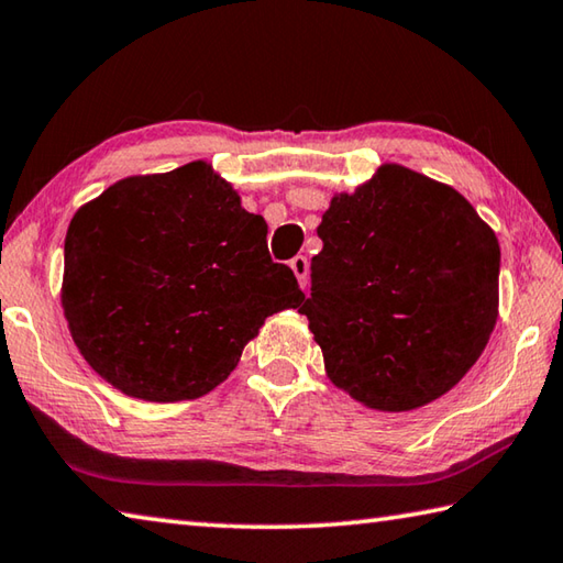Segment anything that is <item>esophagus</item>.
Listing matches in <instances>:
<instances>
[{"instance_id":"obj_1","label":"esophagus","mask_w":563,"mask_h":563,"mask_svg":"<svg viewBox=\"0 0 563 563\" xmlns=\"http://www.w3.org/2000/svg\"><path fill=\"white\" fill-rule=\"evenodd\" d=\"M290 268H292L295 275H298L302 288H308V285H310V263H308V258H305V255H295V258L290 261Z\"/></svg>"}]
</instances>
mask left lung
Returning a JSON list of instances; mask_svg holds the SVG:
<instances>
[{"mask_svg": "<svg viewBox=\"0 0 563 563\" xmlns=\"http://www.w3.org/2000/svg\"><path fill=\"white\" fill-rule=\"evenodd\" d=\"M300 312L334 386L413 411L463 379L497 322L499 243L448 184L384 165L317 227Z\"/></svg>", "mask_w": 563, "mask_h": 563, "instance_id": "left-lung-1", "label": "left lung"}]
</instances>
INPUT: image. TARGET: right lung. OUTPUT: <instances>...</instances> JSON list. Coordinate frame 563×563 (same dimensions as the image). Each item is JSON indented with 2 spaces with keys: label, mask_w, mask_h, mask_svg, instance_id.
<instances>
[{
  "label": "right lung",
  "mask_w": 563,
  "mask_h": 563,
  "mask_svg": "<svg viewBox=\"0 0 563 563\" xmlns=\"http://www.w3.org/2000/svg\"><path fill=\"white\" fill-rule=\"evenodd\" d=\"M265 236L207 162L112 184L66 233L60 302L80 354L145 401L209 394L265 317L305 300Z\"/></svg>",
  "instance_id": "add662e5"
}]
</instances>
